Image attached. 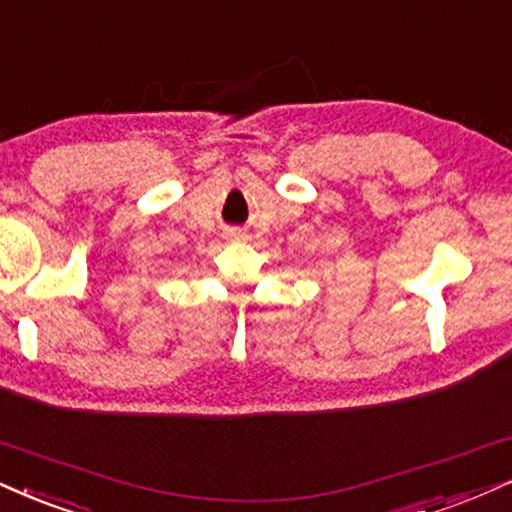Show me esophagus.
<instances>
[{
    "instance_id": "esophagus-1",
    "label": "esophagus",
    "mask_w": 512,
    "mask_h": 512,
    "mask_svg": "<svg viewBox=\"0 0 512 512\" xmlns=\"http://www.w3.org/2000/svg\"><path fill=\"white\" fill-rule=\"evenodd\" d=\"M225 237H227V239H232V242H242V239H244V232H242V230H227V232H225Z\"/></svg>"
}]
</instances>
